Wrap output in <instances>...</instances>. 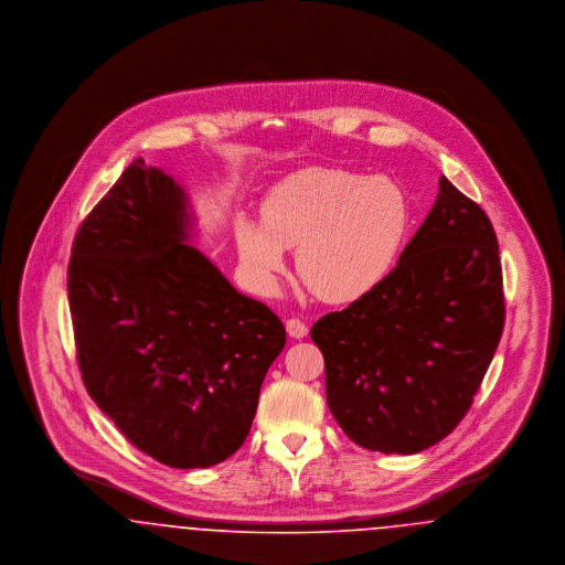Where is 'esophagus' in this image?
Listing matches in <instances>:
<instances>
[{
    "label": "esophagus",
    "mask_w": 565,
    "mask_h": 565,
    "mask_svg": "<svg viewBox=\"0 0 565 565\" xmlns=\"http://www.w3.org/2000/svg\"><path fill=\"white\" fill-rule=\"evenodd\" d=\"M286 330H288V334H290L292 339H305L307 332H309L307 323L300 322V320H296V318H290V320L286 322Z\"/></svg>",
    "instance_id": "obj_1"
}]
</instances>
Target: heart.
<instances>
[{
	"instance_id": "1",
	"label": "heart",
	"mask_w": 565,
	"mask_h": 565,
	"mask_svg": "<svg viewBox=\"0 0 565 565\" xmlns=\"http://www.w3.org/2000/svg\"><path fill=\"white\" fill-rule=\"evenodd\" d=\"M406 190L385 175L311 167L281 180L263 201L260 224L239 217L235 239L243 273L273 295L298 249L300 279L328 302L371 295L396 269L411 231Z\"/></svg>"
}]
</instances>
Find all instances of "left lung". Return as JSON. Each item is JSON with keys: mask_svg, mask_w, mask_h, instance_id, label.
Segmentation results:
<instances>
[{"mask_svg": "<svg viewBox=\"0 0 565 565\" xmlns=\"http://www.w3.org/2000/svg\"><path fill=\"white\" fill-rule=\"evenodd\" d=\"M498 254L483 210L443 178L392 275L313 323L328 408L355 445L413 456L468 413L504 328Z\"/></svg>", "mask_w": 565, "mask_h": 565, "instance_id": "1", "label": "left lung"}]
</instances>
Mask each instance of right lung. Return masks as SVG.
I'll return each instance as SVG.
<instances>
[{"label":"right lung","instance_id":"right-lung-1","mask_svg":"<svg viewBox=\"0 0 565 565\" xmlns=\"http://www.w3.org/2000/svg\"><path fill=\"white\" fill-rule=\"evenodd\" d=\"M196 235L189 192L137 159L82 222L67 269L90 398L171 468H210L242 447L286 345L279 318L237 292Z\"/></svg>","mask_w":565,"mask_h":565}]
</instances>
